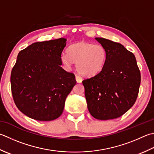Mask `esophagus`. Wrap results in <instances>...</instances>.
Instances as JSON below:
<instances>
[{
    "mask_svg": "<svg viewBox=\"0 0 154 154\" xmlns=\"http://www.w3.org/2000/svg\"><path fill=\"white\" fill-rule=\"evenodd\" d=\"M75 78H76V81H77L78 83H81V81H82V80H83V78L81 77V76L80 75H75Z\"/></svg>",
    "mask_w": 154,
    "mask_h": 154,
    "instance_id": "esophagus-1",
    "label": "esophagus"
}]
</instances>
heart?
Listing matches in <instances>:
<instances>
[{"instance_id":"heart-1","label":"heart","mask_w":154,"mask_h":154,"mask_svg":"<svg viewBox=\"0 0 154 154\" xmlns=\"http://www.w3.org/2000/svg\"><path fill=\"white\" fill-rule=\"evenodd\" d=\"M107 51L102 45L79 41L69 47L68 53H63L61 61L66 67L70 68L76 63L77 70L85 76H95L104 67Z\"/></svg>"}]
</instances>
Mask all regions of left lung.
<instances>
[{
	"instance_id": "8db88e82",
	"label": "left lung",
	"mask_w": 154,
	"mask_h": 154,
	"mask_svg": "<svg viewBox=\"0 0 154 154\" xmlns=\"http://www.w3.org/2000/svg\"><path fill=\"white\" fill-rule=\"evenodd\" d=\"M107 51L102 71L84 79L87 108L97 119L119 117L136 101L141 82L135 55L123 45L104 38H95Z\"/></svg>"
}]
</instances>
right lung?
Returning a JSON list of instances; mask_svg holds the SVG:
<instances>
[{
	"instance_id": "1",
	"label": "right lung",
	"mask_w": 154,
	"mask_h": 154,
	"mask_svg": "<svg viewBox=\"0 0 154 154\" xmlns=\"http://www.w3.org/2000/svg\"><path fill=\"white\" fill-rule=\"evenodd\" d=\"M67 39L37 42L20 51L11 75V91L21 112L38 121L61 115L65 99L76 84L63 69L61 54Z\"/></svg>"
}]
</instances>
